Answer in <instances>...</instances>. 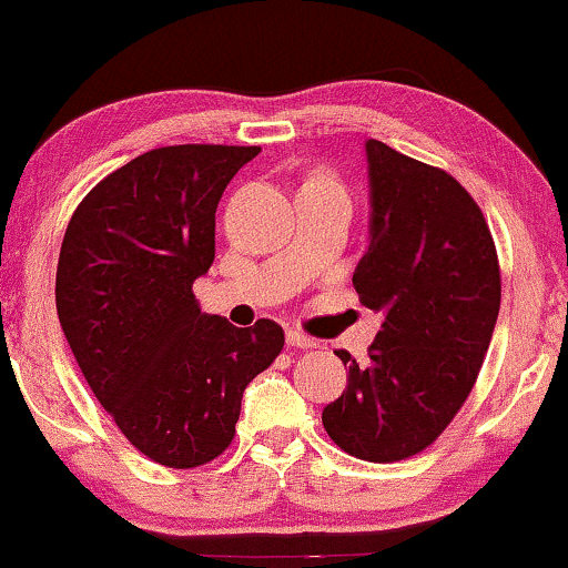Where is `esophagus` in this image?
I'll list each match as a JSON object with an SVG mask.
<instances>
[{
    "mask_svg": "<svg viewBox=\"0 0 568 568\" xmlns=\"http://www.w3.org/2000/svg\"><path fill=\"white\" fill-rule=\"evenodd\" d=\"M286 344L294 348H315L317 341L305 336V333H300V331H286Z\"/></svg>",
    "mask_w": 568,
    "mask_h": 568,
    "instance_id": "1",
    "label": "esophagus"
}]
</instances>
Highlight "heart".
Segmentation results:
<instances>
[{
    "label": "heart",
    "mask_w": 568,
    "mask_h": 568,
    "mask_svg": "<svg viewBox=\"0 0 568 568\" xmlns=\"http://www.w3.org/2000/svg\"><path fill=\"white\" fill-rule=\"evenodd\" d=\"M323 181H328V178H323Z\"/></svg>",
    "instance_id": "heart-1"
}]
</instances>
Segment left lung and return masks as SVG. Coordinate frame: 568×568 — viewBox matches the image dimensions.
Wrapping results in <instances>:
<instances>
[{
  "instance_id": "8db88e82",
  "label": "left lung",
  "mask_w": 568,
  "mask_h": 568,
  "mask_svg": "<svg viewBox=\"0 0 568 568\" xmlns=\"http://www.w3.org/2000/svg\"><path fill=\"white\" fill-rule=\"evenodd\" d=\"M369 247L354 271L362 305L385 315L369 362L323 408L344 453L395 463L432 445L463 408L491 344L501 274L486 216L445 170L367 144Z\"/></svg>"
}]
</instances>
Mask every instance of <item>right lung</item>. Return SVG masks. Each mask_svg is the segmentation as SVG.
I'll list each match as a JSON object with an SVG mask.
<instances>
[{
	"mask_svg": "<svg viewBox=\"0 0 568 568\" xmlns=\"http://www.w3.org/2000/svg\"><path fill=\"white\" fill-rule=\"evenodd\" d=\"M261 146L175 144L103 178L74 209L57 313L90 390L131 445L189 470L230 447L243 390L282 354V325L201 313L224 189Z\"/></svg>",
	"mask_w": 568,
	"mask_h": 568,
	"instance_id": "add662e5",
	"label": "right lung"
}]
</instances>
